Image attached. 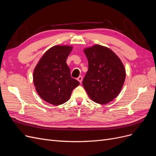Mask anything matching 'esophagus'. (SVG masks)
Returning <instances> with one entry per match:
<instances>
[{"instance_id":"34e87169","label":"esophagus","mask_w":156,"mask_h":156,"mask_svg":"<svg viewBox=\"0 0 156 156\" xmlns=\"http://www.w3.org/2000/svg\"><path fill=\"white\" fill-rule=\"evenodd\" d=\"M77 80L79 81L80 83H82V81H83V77L82 76H79L78 78H77Z\"/></svg>"}]
</instances>
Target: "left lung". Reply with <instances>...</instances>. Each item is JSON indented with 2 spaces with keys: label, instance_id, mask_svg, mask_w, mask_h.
<instances>
[{
  "label": "left lung",
  "instance_id": "obj_1",
  "mask_svg": "<svg viewBox=\"0 0 156 156\" xmlns=\"http://www.w3.org/2000/svg\"><path fill=\"white\" fill-rule=\"evenodd\" d=\"M88 69L83 86L94 102L106 104L116 98L126 78V70L118 56L106 47L95 45L84 50Z\"/></svg>",
  "mask_w": 156,
  "mask_h": 156
}]
</instances>
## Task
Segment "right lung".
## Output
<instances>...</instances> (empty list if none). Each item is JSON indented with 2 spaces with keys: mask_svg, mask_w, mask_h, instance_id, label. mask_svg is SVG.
<instances>
[{
  "mask_svg": "<svg viewBox=\"0 0 156 156\" xmlns=\"http://www.w3.org/2000/svg\"><path fill=\"white\" fill-rule=\"evenodd\" d=\"M72 48L56 45L47 51L33 73L36 90L39 96L50 104L58 105L66 102L73 90L80 83L72 77L66 59Z\"/></svg>",
  "mask_w": 156,
  "mask_h": 156,
  "instance_id": "add662e5",
  "label": "right lung"
}]
</instances>
